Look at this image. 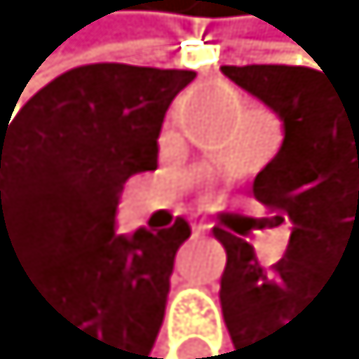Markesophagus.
<instances>
[{"label":"esophagus","instance_id":"esophagus-1","mask_svg":"<svg viewBox=\"0 0 359 359\" xmlns=\"http://www.w3.org/2000/svg\"><path fill=\"white\" fill-rule=\"evenodd\" d=\"M207 231H210V224L203 219H191V233H207Z\"/></svg>","mask_w":359,"mask_h":359}]
</instances>
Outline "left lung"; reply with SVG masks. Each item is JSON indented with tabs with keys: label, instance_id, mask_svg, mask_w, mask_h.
<instances>
[{
	"label": "left lung",
	"instance_id": "1",
	"mask_svg": "<svg viewBox=\"0 0 359 359\" xmlns=\"http://www.w3.org/2000/svg\"><path fill=\"white\" fill-rule=\"evenodd\" d=\"M222 71L285 122L282 149L252 186L276 222H291L285 258L264 270L249 243L216 228L228 252L219 300L231 354L273 359L291 345L306 303L339 282L336 273L359 276V83L339 86L303 65Z\"/></svg>",
	"mask_w": 359,
	"mask_h": 359
}]
</instances>
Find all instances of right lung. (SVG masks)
Segmentation results:
<instances>
[{
	"instance_id": "obj_1",
	"label": "right lung",
	"mask_w": 359,
	"mask_h": 359,
	"mask_svg": "<svg viewBox=\"0 0 359 359\" xmlns=\"http://www.w3.org/2000/svg\"><path fill=\"white\" fill-rule=\"evenodd\" d=\"M194 71L95 62L38 89L0 122V258L80 336L77 359H147L189 222L119 237L128 177L158 165V131ZM14 114V110H11Z\"/></svg>"
}]
</instances>
